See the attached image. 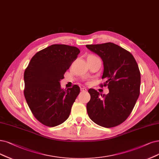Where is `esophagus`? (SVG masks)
I'll use <instances>...</instances> for the list:
<instances>
[{
  "label": "esophagus",
  "instance_id": "34e87169",
  "mask_svg": "<svg viewBox=\"0 0 159 159\" xmlns=\"http://www.w3.org/2000/svg\"><path fill=\"white\" fill-rule=\"evenodd\" d=\"M80 90H81L82 92H87V89H86V88H84V87L81 88V89H80Z\"/></svg>",
  "mask_w": 159,
  "mask_h": 159
}]
</instances>
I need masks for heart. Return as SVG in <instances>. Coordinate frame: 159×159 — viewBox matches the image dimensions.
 Here are the masks:
<instances>
[{
	"label": "heart",
	"instance_id": "obj_1",
	"mask_svg": "<svg viewBox=\"0 0 159 159\" xmlns=\"http://www.w3.org/2000/svg\"><path fill=\"white\" fill-rule=\"evenodd\" d=\"M93 56V55H90V56Z\"/></svg>",
	"mask_w": 159,
	"mask_h": 159
}]
</instances>
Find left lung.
<instances>
[{
    "label": "left lung",
    "mask_w": 159,
    "mask_h": 159,
    "mask_svg": "<svg viewBox=\"0 0 159 159\" xmlns=\"http://www.w3.org/2000/svg\"><path fill=\"white\" fill-rule=\"evenodd\" d=\"M86 47L102 59V79L105 82L100 86H107L109 90L107 95L99 97L96 90H89L88 115L99 126H116L130 115L139 96L141 75L138 63L130 52L112 43L87 44Z\"/></svg>",
    "instance_id": "left-lung-1"
}]
</instances>
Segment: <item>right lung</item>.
<instances>
[{
    "mask_svg": "<svg viewBox=\"0 0 159 159\" xmlns=\"http://www.w3.org/2000/svg\"><path fill=\"white\" fill-rule=\"evenodd\" d=\"M79 53L75 46L52 44L37 52L25 70L26 102L35 118L46 126L66 121L79 94V86L64 90L60 84Z\"/></svg>",
    "mask_w": 159,
    "mask_h": 159,
    "instance_id": "right-lung-1",
    "label": "right lung"
}]
</instances>
